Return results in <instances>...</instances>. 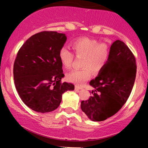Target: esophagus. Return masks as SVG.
<instances>
[{
    "instance_id": "1",
    "label": "esophagus",
    "mask_w": 148,
    "mask_h": 148,
    "mask_svg": "<svg viewBox=\"0 0 148 148\" xmlns=\"http://www.w3.org/2000/svg\"><path fill=\"white\" fill-rule=\"evenodd\" d=\"M81 89H82V87H81V86L76 85V86H75V90H81Z\"/></svg>"
}]
</instances>
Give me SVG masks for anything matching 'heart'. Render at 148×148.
Wrapping results in <instances>:
<instances>
[{"mask_svg":"<svg viewBox=\"0 0 148 148\" xmlns=\"http://www.w3.org/2000/svg\"><path fill=\"white\" fill-rule=\"evenodd\" d=\"M72 47L76 57H83L81 69H74L67 75L70 82L82 85L89 80L92 72L99 74L108 62L110 57V49L104 42H99L95 39L80 37L73 41ZM59 59L65 68H69L74 60V54L67 47H63L59 51Z\"/></svg>","mask_w":148,"mask_h":148,"instance_id":"b5f03b06","label":"heart"}]
</instances>
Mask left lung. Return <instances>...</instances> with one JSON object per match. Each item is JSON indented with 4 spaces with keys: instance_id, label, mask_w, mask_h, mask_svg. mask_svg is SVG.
<instances>
[{
    "instance_id": "obj_1",
    "label": "left lung",
    "mask_w": 148,
    "mask_h": 148,
    "mask_svg": "<svg viewBox=\"0 0 148 148\" xmlns=\"http://www.w3.org/2000/svg\"><path fill=\"white\" fill-rule=\"evenodd\" d=\"M136 73V58L120 40L112 44L110 57L103 68L90 85L92 96L81 101V110L92 121L113 116L126 103L133 88Z\"/></svg>"
}]
</instances>
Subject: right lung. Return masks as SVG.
Returning <instances> with one entry per match:
<instances>
[{
  "mask_svg": "<svg viewBox=\"0 0 148 148\" xmlns=\"http://www.w3.org/2000/svg\"><path fill=\"white\" fill-rule=\"evenodd\" d=\"M66 40L63 33L42 31L18 50L13 69L14 84L22 101L33 111H54L64 92L74 90L73 84L61 82L64 75L58 55Z\"/></svg>",
  "mask_w": 148,
  "mask_h": 148,
  "instance_id": "right-lung-1",
  "label": "right lung"
}]
</instances>
